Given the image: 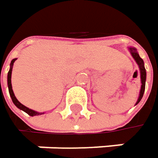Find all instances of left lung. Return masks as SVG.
Returning a JSON list of instances; mask_svg holds the SVG:
<instances>
[{
	"mask_svg": "<svg viewBox=\"0 0 158 158\" xmlns=\"http://www.w3.org/2000/svg\"><path fill=\"white\" fill-rule=\"evenodd\" d=\"M129 50H130V52H131V54H132L133 58L135 59V60L136 61V63H137V64H138V66H139L140 74H141V83H142V85H141V89H140L139 98H138V99H137V102H136V104H137V103H138V102L141 100V98H142V97H143V95H144V92H145L147 72H146V69H145V67H144V61H143V60H142V59L139 57L138 53L136 52V49H134V48H129Z\"/></svg>",
	"mask_w": 158,
	"mask_h": 158,
	"instance_id": "8db88e82",
	"label": "left lung"
}]
</instances>
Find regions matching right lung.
Listing matches in <instances>:
<instances>
[{"mask_svg": "<svg viewBox=\"0 0 158 158\" xmlns=\"http://www.w3.org/2000/svg\"><path fill=\"white\" fill-rule=\"evenodd\" d=\"M15 60H16V59H13V60H11V62H10V70H9V72H8V88H9V92H10V95L11 99H12V102L14 103V105H15L17 108L23 110L24 112H26L28 115H30V116H31V117H33V116H38V115H40V114H42V113H38V112L32 110V109H30V108H28L27 107L23 106L22 103H20V102L18 101V99L16 98L15 95L13 93V90H12V88H11V80H10V78H11L12 66H13V63H14Z\"/></svg>", "mask_w": 158, "mask_h": 158, "instance_id": "1", "label": "right lung"}]
</instances>
